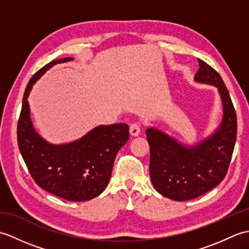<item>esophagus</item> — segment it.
I'll return each mask as SVG.
<instances>
[{"mask_svg": "<svg viewBox=\"0 0 249 249\" xmlns=\"http://www.w3.org/2000/svg\"><path fill=\"white\" fill-rule=\"evenodd\" d=\"M129 134L131 137H138L140 135V125L134 123L129 126Z\"/></svg>", "mask_w": 249, "mask_h": 249, "instance_id": "obj_1", "label": "esophagus"}]
</instances>
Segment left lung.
Listing matches in <instances>:
<instances>
[{"instance_id":"obj_1","label":"left lung","mask_w":249,"mask_h":249,"mask_svg":"<svg viewBox=\"0 0 249 249\" xmlns=\"http://www.w3.org/2000/svg\"><path fill=\"white\" fill-rule=\"evenodd\" d=\"M195 80L218 89L223 120L215 133L197 144L185 145L163 131L145 130L150 145V176L153 186L165 197L186 201L199 197L223 181L236 140V113L219 73L198 59Z\"/></svg>"}]
</instances>
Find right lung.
<instances>
[{"label":"right lung","instance_id":"1","mask_svg":"<svg viewBox=\"0 0 249 249\" xmlns=\"http://www.w3.org/2000/svg\"><path fill=\"white\" fill-rule=\"evenodd\" d=\"M71 60L52 61L31 78L23 95L17 139L25 165L39 187L65 200L87 201L107 187L115 156L129 139V128L123 123L99 125L66 144H51L36 133L28 102L32 87L49 68Z\"/></svg>","mask_w":249,"mask_h":249}]
</instances>
